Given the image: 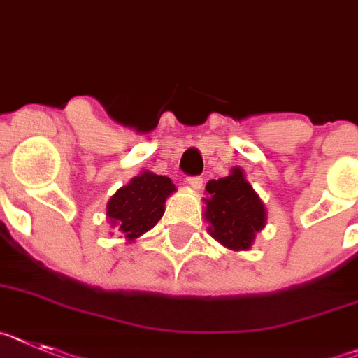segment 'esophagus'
Returning <instances> with one entry per match:
<instances>
[{"instance_id": "obj_1", "label": "esophagus", "mask_w": 358, "mask_h": 358, "mask_svg": "<svg viewBox=\"0 0 358 358\" xmlns=\"http://www.w3.org/2000/svg\"><path fill=\"white\" fill-rule=\"evenodd\" d=\"M187 185L191 189H194V191H198V189H201V185H203V180H201L200 176H189Z\"/></svg>"}]
</instances>
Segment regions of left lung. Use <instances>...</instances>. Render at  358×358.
Masks as SVG:
<instances>
[{"label":"left lung","mask_w":358,"mask_h":358,"mask_svg":"<svg viewBox=\"0 0 358 358\" xmlns=\"http://www.w3.org/2000/svg\"><path fill=\"white\" fill-rule=\"evenodd\" d=\"M205 220L209 234L231 250H248L266 222V209L241 167L207 183Z\"/></svg>","instance_id":"obj_1"}]
</instances>
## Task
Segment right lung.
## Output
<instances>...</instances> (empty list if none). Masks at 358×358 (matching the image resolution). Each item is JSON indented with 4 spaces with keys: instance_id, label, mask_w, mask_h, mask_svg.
Instances as JSON below:
<instances>
[{
    "instance_id": "obj_1",
    "label": "right lung",
    "mask_w": 358,
    "mask_h": 358,
    "mask_svg": "<svg viewBox=\"0 0 358 358\" xmlns=\"http://www.w3.org/2000/svg\"><path fill=\"white\" fill-rule=\"evenodd\" d=\"M175 191L171 178L142 171L110 198L106 216L115 232L133 241L157 225L166 210L167 196Z\"/></svg>"
}]
</instances>
